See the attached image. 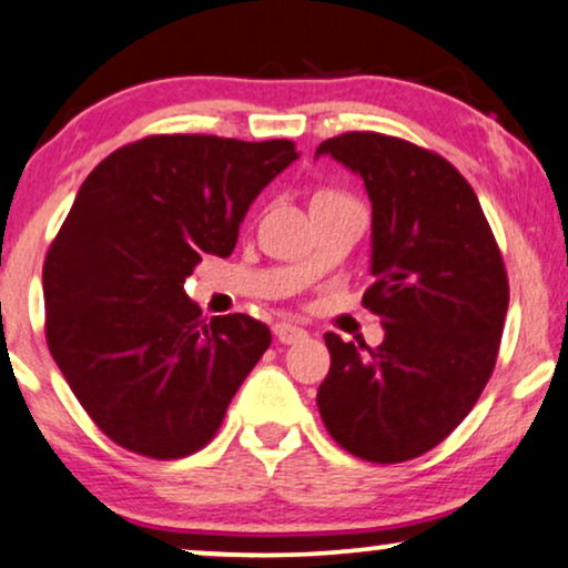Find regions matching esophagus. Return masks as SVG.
<instances>
[{"instance_id":"obj_1","label":"esophagus","mask_w":568,"mask_h":568,"mask_svg":"<svg viewBox=\"0 0 568 568\" xmlns=\"http://www.w3.org/2000/svg\"><path fill=\"white\" fill-rule=\"evenodd\" d=\"M273 334H276V339L282 342V345H295V342L307 337L305 328H300L297 324H290V321H278V324L273 326Z\"/></svg>"}]
</instances>
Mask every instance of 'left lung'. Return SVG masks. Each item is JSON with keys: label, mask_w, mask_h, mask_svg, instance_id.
Returning a JSON list of instances; mask_svg holds the SVG:
<instances>
[{"label": "left lung", "mask_w": 568, "mask_h": 568, "mask_svg": "<svg viewBox=\"0 0 568 568\" xmlns=\"http://www.w3.org/2000/svg\"><path fill=\"white\" fill-rule=\"evenodd\" d=\"M371 200V276L363 305L384 326L376 349L324 334L332 368L318 387L328 434L374 464L439 445L468 416L495 368L508 276L481 205L445 158L403 139L349 131L326 139Z\"/></svg>", "instance_id": "left-lung-1"}]
</instances>
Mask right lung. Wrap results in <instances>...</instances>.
Returning <instances> with one entry per match:
<instances>
[{"instance_id":"right-lung-1","label":"right lung","mask_w":568,"mask_h":568,"mask_svg":"<svg viewBox=\"0 0 568 568\" xmlns=\"http://www.w3.org/2000/svg\"><path fill=\"white\" fill-rule=\"evenodd\" d=\"M297 158L286 139L146 136L81 184L44 261L47 345L125 450H200L268 349V326L244 313L202 321L184 282L202 255H231L252 202Z\"/></svg>"}]
</instances>
